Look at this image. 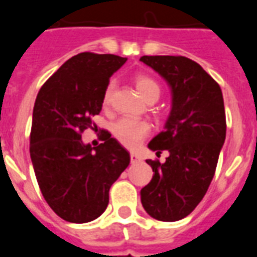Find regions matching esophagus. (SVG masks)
Here are the masks:
<instances>
[{
  "mask_svg": "<svg viewBox=\"0 0 257 257\" xmlns=\"http://www.w3.org/2000/svg\"><path fill=\"white\" fill-rule=\"evenodd\" d=\"M141 162V158L137 155V154H131V163L132 164H136V163H140Z\"/></svg>",
  "mask_w": 257,
  "mask_h": 257,
  "instance_id": "obj_1",
  "label": "esophagus"
}]
</instances>
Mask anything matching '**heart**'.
Returning a JSON list of instances; mask_svg holds the SVG:
<instances>
[{
  "label": "heart",
  "mask_w": 257,
  "mask_h": 257,
  "mask_svg": "<svg viewBox=\"0 0 257 257\" xmlns=\"http://www.w3.org/2000/svg\"><path fill=\"white\" fill-rule=\"evenodd\" d=\"M135 84L137 90L141 93L142 97L147 102L158 101L160 97V86L155 80L149 75L145 73H138L135 76ZM113 81H111L107 85L103 94V104L108 106L111 103V97H112ZM151 131L150 124L145 120L131 119V117H122L117 120L112 125L113 137L122 145V146L133 149L138 146L140 142L146 137Z\"/></svg>",
  "instance_id": "b5f03b06"
}]
</instances>
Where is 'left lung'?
<instances>
[{"label":"left lung","mask_w":257,"mask_h":257,"mask_svg":"<svg viewBox=\"0 0 257 257\" xmlns=\"http://www.w3.org/2000/svg\"><path fill=\"white\" fill-rule=\"evenodd\" d=\"M168 82L172 110L164 131L149 149L164 163L147 159L151 181L141 190L145 211L159 221H177L190 215L203 199L215 176L226 136L220 85L196 62L181 55H144L140 59Z\"/></svg>","instance_id":"obj_1"}]
</instances>
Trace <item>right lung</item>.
Instances as JSON below:
<instances>
[{"instance_id": "right-lung-1", "label": "right lung", "mask_w": 257, "mask_h": 257, "mask_svg": "<svg viewBox=\"0 0 257 257\" xmlns=\"http://www.w3.org/2000/svg\"><path fill=\"white\" fill-rule=\"evenodd\" d=\"M126 62L113 54L80 53L41 86L33 107L30 154L40 190L50 208L68 222L102 215L108 191L129 166L128 151L103 131V144L84 145L82 132L103 104L110 77Z\"/></svg>"}]
</instances>
